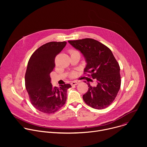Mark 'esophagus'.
<instances>
[{
	"label": "esophagus",
	"instance_id": "34e87169",
	"mask_svg": "<svg viewBox=\"0 0 147 147\" xmlns=\"http://www.w3.org/2000/svg\"><path fill=\"white\" fill-rule=\"evenodd\" d=\"M78 82L77 81H73L71 82V86H76V85L78 84Z\"/></svg>",
	"mask_w": 147,
	"mask_h": 147
}]
</instances>
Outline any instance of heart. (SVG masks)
<instances>
[{
  "label": "heart",
  "instance_id": "b5f03b06",
  "mask_svg": "<svg viewBox=\"0 0 147 147\" xmlns=\"http://www.w3.org/2000/svg\"><path fill=\"white\" fill-rule=\"evenodd\" d=\"M77 52V51H70V53H73V52ZM74 73L73 74H72V76H74Z\"/></svg>",
  "mask_w": 147,
  "mask_h": 147
}]
</instances>
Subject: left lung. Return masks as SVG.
I'll use <instances>...</instances> for the list:
<instances>
[{"label": "left lung", "instance_id": "obj_1", "mask_svg": "<svg viewBox=\"0 0 147 147\" xmlns=\"http://www.w3.org/2000/svg\"><path fill=\"white\" fill-rule=\"evenodd\" d=\"M68 42L85 58L84 72L96 80L95 87L88 84L89 88L83 95V100L96 109L107 108L113 102L121 85L120 67L112 51L91 38Z\"/></svg>", "mask_w": 147, "mask_h": 147}]
</instances>
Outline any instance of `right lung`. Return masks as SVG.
Instances as JSON below:
<instances>
[{
	"mask_svg": "<svg viewBox=\"0 0 147 147\" xmlns=\"http://www.w3.org/2000/svg\"><path fill=\"white\" fill-rule=\"evenodd\" d=\"M67 42H50L40 47L31 55L25 76L26 88L32 105L45 113H53L64 105L69 84L59 88L52 85L50 73L55 67V59Z\"/></svg>",
	"mask_w": 147,
	"mask_h": 147,
	"instance_id": "obj_1",
	"label": "right lung"
}]
</instances>
